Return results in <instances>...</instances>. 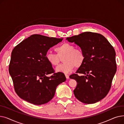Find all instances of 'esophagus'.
I'll return each instance as SVG.
<instances>
[{
    "instance_id": "esophagus-1",
    "label": "esophagus",
    "mask_w": 124,
    "mask_h": 124,
    "mask_svg": "<svg viewBox=\"0 0 124 124\" xmlns=\"http://www.w3.org/2000/svg\"><path fill=\"white\" fill-rule=\"evenodd\" d=\"M65 75L66 78L67 79H68L69 78V75H68V74H65Z\"/></svg>"
}]
</instances>
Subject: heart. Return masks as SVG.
Wrapping results in <instances>:
<instances>
[{
  "label": "heart",
  "instance_id": "obj_1",
  "mask_svg": "<svg viewBox=\"0 0 124 124\" xmlns=\"http://www.w3.org/2000/svg\"><path fill=\"white\" fill-rule=\"evenodd\" d=\"M75 48L72 44L64 43L55 49L57 54L48 52L46 57L48 62L53 66H57L63 57V61L64 63L59 66L56 71L68 73L75 66L78 68L81 66L85 59L83 51L81 49Z\"/></svg>",
  "mask_w": 124,
  "mask_h": 124
}]
</instances>
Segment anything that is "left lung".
Here are the masks:
<instances>
[{
  "mask_svg": "<svg viewBox=\"0 0 124 124\" xmlns=\"http://www.w3.org/2000/svg\"><path fill=\"white\" fill-rule=\"evenodd\" d=\"M66 40L79 46L85 55L76 74L69 76L77 82L75 96L84 103L100 101L108 93L116 72L114 48L105 37L96 32H84Z\"/></svg>",
  "mask_w": 124,
  "mask_h": 124,
  "instance_id": "8db88e82",
  "label": "left lung"
}]
</instances>
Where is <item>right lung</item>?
Segmentation results:
<instances>
[{"label": "right lung", "instance_id": "1", "mask_svg": "<svg viewBox=\"0 0 124 124\" xmlns=\"http://www.w3.org/2000/svg\"><path fill=\"white\" fill-rule=\"evenodd\" d=\"M62 40L32 35L13 49L9 72L21 99L36 105L47 103L53 98L57 86L66 81L64 74L55 73L46 57L48 50Z\"/></svg>", "mask_w": 124, "mask_h": 124}]
</instances>
